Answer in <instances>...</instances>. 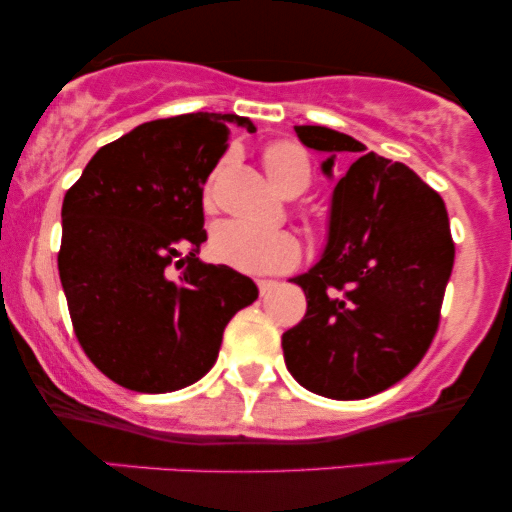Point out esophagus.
<instances>
[{"label": "esophagus", "instance_id": "esophagus-1", "mask_svg": "<svg viewBox=\"0 0 512 512\" xmlns=\"http://www.w3.org/2000/svg\"><path fill=\"white\" fill-rule=\"evenodd\" d=\"M276 286V281L272 279H257V289H260V293L264 296V293H269Z\"/></svg>", "mask_w": 512, "mask_h": 512}]
</instances>
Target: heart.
Returning <instances> with one entry per match:
<instances>
[{"mask_svg": "<svg viewBox=\"0 0 512 512\" xmlns=\"http://www.w3.org/2000/svg\"><path fill=\"white\" fill-rule=\"evenodd\" d=\"M223 158L214 178L204 190V204L214 202V180L226 168ZM264 173L284 197H298L308 190L313 168L303 146L293 142H274L262 154ZM211 260L226 264L245 274H281L301 262V243L289 231H260L243 221H221L211 228L209 236Z\"/></svg>", "mask_w": 512, "mask_h": 512, "instance_id": "b5f03b06", "label": "heart"}]
</instances>
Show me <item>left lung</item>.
<instances>
[{"instance_id": "8db88e82", "label": "left lung", "mask_w": 512, "mask_h": 512, "mask_svg": "<svg viewBox=\"0 0 512 512\" xmlns=\"http://www.w3.org/2000/svg\"><path fill=\"white\" fill-rule=\"evenodd\" d=\"M305 146L351 166L332 195L330 240L322 260L293 279L305 317L281 337L286 368L305 390L363 399L419 366L438 332L455 243L436 190L404 163L327 127H296Z\"/></svg>"}]
</instances>
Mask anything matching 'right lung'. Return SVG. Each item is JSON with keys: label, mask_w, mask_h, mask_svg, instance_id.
Instances as JSON below:
<instances>
[{"label": "right lung", "mask_w": 512, "mask_h": 512, "mask_svg": "<svg viewBox=\"0 0 512 512\" xmlns=\"http://www.w3.org/2000/svg\"><path fill=\"white\" fill-rule=\"evenodd\" d=\"M248 117L187 113L101 146L62 202L57 255L74 334L91 363L134 392L197 383L231 317L257 298L250 276L199 262L204 182Z\"/></svg>", "instance_id": "add662e5"}]
</instances>
